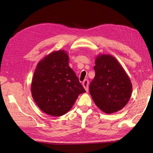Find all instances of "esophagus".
Instances as JSON below:
<instances>
[{"label":"esophagus","mask_w":153,"mask_h":153,"mask_svg":"<svg viewBox=\"0 0 153 153\" xmlns=\"http://www.w3.org/2000/svg\"><path fill=\"white\" fill-rule=\"evenodd\" d=\"M82 84H83V87H84V89H85V91H86L87 92L88 91V85H89V81L87 80V79H85L83 82V83H82Z\"/></svg>","instance_id":"1"}]
</instances>
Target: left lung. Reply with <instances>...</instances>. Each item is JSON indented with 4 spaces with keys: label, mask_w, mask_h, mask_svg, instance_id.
<instances>
[{
    "label": "left lung",
    "mask_w": 153,
    "mask_h": 153,
    "mask_svg": "<svg viewBox=\"0 0 153 153\" xmlns=\"http://www.w3.org/2000/svg\"><path fill=\"white\" fill-rule=\"evenodd\" d=\"M94 70L95 76L89 85L94 102L108 114L121 110L132 93V83L125 70L115 57L108 54L97 55Z\"/></svg>",
    "instance_id": "obj_1"
}]
</instances>
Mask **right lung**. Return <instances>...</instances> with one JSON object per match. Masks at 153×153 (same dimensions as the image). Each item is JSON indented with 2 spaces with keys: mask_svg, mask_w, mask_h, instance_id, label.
Masks as SVG:
<instances>
[{
  "mask_svg": "<svg viewBox=\"0 0 153 153\" xmlns=\"http://www.w3.org/2000/svg\"><path fill=\"white\" fill-rule=\"evenodd\" d=\"M31 95L47 114L61 116L72 108L79 94L85 92L64 50L53 51L39 62L32 78Z\"/></svg>",
  "mask_w": 153,
  "mask_h": 153,
  "instance_id": "right-lung-1",
  "label": "right lung"
}]
</instances>
